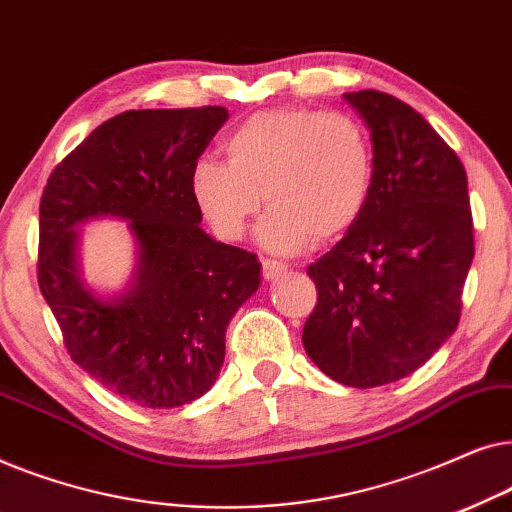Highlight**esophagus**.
Wrapping results in <instances>:
<instances>
[{
  "label": "esophagus",
  "instance_id": "34e87169",
  "mask_svg": "<svg viewBox=\"0 0 512 512\" xmlns=\"http://www.w3.org/2000/svg\"><path fill=\"white\" fill-rule=\"evenodd\" d=\"M289 272V265L282 263V261H275V258H263V277L268 279V282H275L282 275Z\"/></svg>",
  "mask_w": 512,
  "mask_h": 512
}]
</instances>
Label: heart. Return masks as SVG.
<instances>
[{"instance_id": "1", "label": "heart", "mask_w": 512, "mask_h": 512, "mask_svg": "<svg viewBox=\"0 0 512 512\" xmlns=\"http://www.w3.org/2000/svg\"><path fill=\"white\" fill-rule=\"evenodd\" d=\"M226 163L195 165V205L226 240H237L263 205L268 249L298 251L345 235L375 184L368 130L342 111L282 107L244 118L223 139Z\"/></svg>"}]
</instances>
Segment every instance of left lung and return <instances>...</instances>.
<instances>
[{
	"label": "left lung",
	"mask_w": 512,
	"mask_h": 512,
	"mask_svg": "<svg viewBox=\"0 0 512 512\" xmlns=\"http://www.w3.org/2000/svg\"><path fill=\"white\" fill-rule=\"evenodd\" d=\"M345 100L370 130L375 184L361 219L307 268L317 305L303 347L331 380L370 389L415 373L457 328L473 216L464 165L422 114L380 90Z\"/></svg>",
	"instance_id": "obj_1"
}]
</instances>
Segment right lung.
Returning <instances> with one entry per match:
<instances>
[{"label": "right lung", "mask_w": 512, "mask_h": 512, "mask_svg": "<svg viewBox=\"0 0 512 512\" xmlns=\"http://www.w3.org/2000/svg\"><path fill=\"white\" fill-rule=\"evenodd\" d=\"M223 107L123 111L90 132L48 177L39 205L37 279L74 363L139 408L170 410L219 377L226 328L261 284L251 251L200 228L191 177ZM129 221L138 270L102 299L80 279L76 225Z\"/></svg>", "instance_id": "right-lung-1"}]
</instances>
